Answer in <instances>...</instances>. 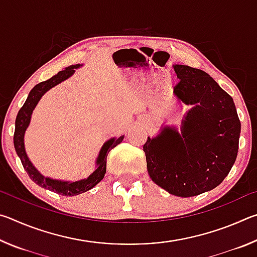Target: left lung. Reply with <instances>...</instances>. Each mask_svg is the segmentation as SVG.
<instances>
[{"label": "left lung", "mask_w": 257, "mask_h": 257, "mask_svg": "<svg viewBox=\"0 0 257 257\" xmlns=\"http://www.w3.org/2000/svg\"><path fill=\"white\" fill-rule=\"evenodd\" d=\"M178 84L173 93L194 105L182 122L181 135L164 127L143 146L147 171L156 185L179 197L212 190L228 176L236 161L240 135L230 95L201 69L173 66Z\"/></svg>", "instance_id": "obj_1"}]
</instances>
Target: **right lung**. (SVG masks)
I'll return each instance as SVG.
<instances>
[{"instance_id":"1","label":"right lung","mask_w":257,"mask_h":257,"mask_svg":"<svg viewBox=\"0 0 257 257\" xmlns=\"http://www.w3.org/2000/svg\"><path fill=\"white\" fill-rule=\"evenodd\" d=\"M78 67H79V64L66 68L64 70L58 72V75L50 78L49 80L42 81L40 84H37L32 90H30L27 99H26L25 104L19 110L18 115H17L16 129H15V135H14L16 152L20 158L21 163H23L25 170L27 171L30 179H32L35 184L43 187V188L55 191V193L63 195V196H76V195L85 193V191L92 189L94 186H96L98 182L103 179L104 175H105L106 172V158H107L108 152H110L112 149H114L118 144H120L123 139V136H120L116 139L112 138L103 145L96 161L97 169L92 173V175L87 178V179H84V180L76 181V182L53 180V179H50V178L43 177L41 173L33 167L32 162H30L29 159L27 158V154H26L25 145H24V135L30 122V116H32L33 110L35 108V106H36L38 101L41 99V97L47 92V90L52 88V87H54L55 85L60 84L61 81L66 80L67 78L70 77L72 73L75 72V68H78Z\"/></svg>"}]
</instances>
